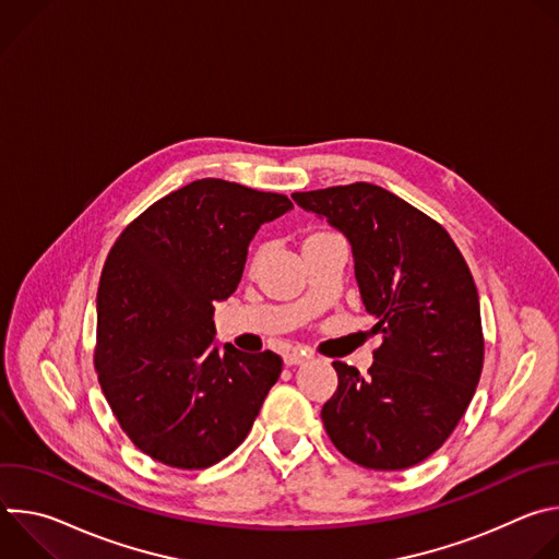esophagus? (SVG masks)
Here are the masks:
<instances>
[{
  "label": "esophagus",
  "mask_w": 559,
  "mask_h": 559,
  "mask_svg": "<svg viewBox=\"0 0 559 559\" xmlns=\"http://www.w3.org/2000/svg\"><path fill=\"white\" fill-rule=\"evenodd\" d=\"M307 358H311L309 356V352H305V349H292V352H287L285 356H283V360H285V365H300V362H305Z\"/></svg>",
  "instance_id": "34e87169"
}]
</instances>
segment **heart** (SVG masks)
<instances>
[{
  "instance_id": "1",
  "label": "heart",
  "mask_w": 559,
  "mask_h": 559,
  "mask_svg": "<svg viewBox=\"0 0 559 559\" xmlns=\"http://www.w3.org/2000/svg\"><path fill=\"white\" fill-rule=\"evenodd\" d=\"M263 254H265V248L261 246V248L257 250V254H254V261H261V259H263Z\"/></svg>"
}]
</instances>
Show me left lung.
<instances>
[{
    "mask_svg": "<svg viewBox=\"0 0 559 559\" xmlns=\"http://www.w3.org/2000/svg\"><path fill=\"white\" fill-rule=\"evenodd\" d=\"M292 199L347 236L371 334L382 338L367 376L334 360L325 431L365 468H409L444 444L480 382L485 336L468 265L440 223L380 186Z\"/></svg>",
    "mask_w": 559,
    "mask_h": 559,
    "instance_id": "1",
    "label": "left lung"
}]
</instances>
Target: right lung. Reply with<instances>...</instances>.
<instances>
[{
    "mask_svg": "<svg viewBox=\"0 0 559 559\" xmlns=\"http://www.w3.org/2000/svg\"><path fill=\"white\" fill-rule=\"evenodd\" d=\"M285 194L199 179L152 203L115 241L97 292L95 369L126 436L152 460L205 468L250 433L283 360L214 345V302L234 294Z\"/></svg>",
    "mask_w": 559,
    "mask_h": 559,
    "instance_id": "obj_1",
    "label": "right lung"
}]
</instances>
